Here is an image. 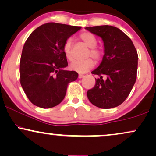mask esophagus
Returning a JSON list of instances; mask_svg holds the SVG:
<instances>
[{
  "mask_svg": "<svg viewBox=\"0 0 156 156\" xmlns=\"http://www.w3.org/2000/svg\"><path fill=\"white\" fill-rule=\"evenodd\" d=\"M83 76H84L83 75H82V74H79V75H78V78H82L83 77Z\"/></svg>",
  "mask_w": 156,
  "mask_h": 156,
  "instance_id": "obj_1",
  "label": "esophagus"
}]
</instances>
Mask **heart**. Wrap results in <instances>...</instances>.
Returning <instances> with one entry per match:
<instances>
[{"label":"heart","mask_w":156,"mask_h":156,"mask_svg":"<svg viewBox=\"0 0 156 156\" xmlns=\"http://www.w3.org/2000/svg\"><path fill=\"white\" fill-rule=\"evenodd\" d=\"M80 38L87 46L90 48L88 56H91L93 58L98 60L101 58L102 53L101 50L96 48L97 40L94 34L90 32H83L80 35ZM73 40L71 39H67L63 46L64 54L66 58L69 60L73 59L72 52ZM94 61L91 58L86 59L84 60H74L70 65V69L73 71H76L79 73H84L90 70L94 66Z\"/></svg>","instance_id":"obj_1"}]
</instances>
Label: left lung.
Wrapping results in <instances>:
<instances>
[{
  "label": "left lung",
  "instance_id": "1",
  "mask_svg": "<svg viewBox=\"0 0 156 156\" xmlns=\"http://www.w3.org/2000/svg\"><path fill=\"white\" fill-rule=\"evenodd\" d=\"M101 37L104 55L97 68L96 84L87 92L90 103L101 109H111L123 103L136 81L138 56L133 42L123 31L109 25L86 27ZM106 79H103V76Z\"/></svg>",
  "mask_w": 156,
  "mask_h": 156
}]
</instances>
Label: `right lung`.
Returning a JSON list of instances; mask_svg holds the SVG:
<instances>
[{
  "mask_svg": "<svg viewBox=\"0 0 156 156\" xmlns=\"http://www.w3.org/2000/svg\"><path fill=\"white\" fill-rule=\"evenodd\" d=\"M80 27L47 23L29 35L20 61V82L31 103L43 109L58 105L66 94L69 83L78 77L64 70L68 61L63 46Z\"/></svg>",
  "mask_w": 156,
  "mask_h": 156,
  "instance_id": "1",
  "label": "right lung"
}]
</instances>
